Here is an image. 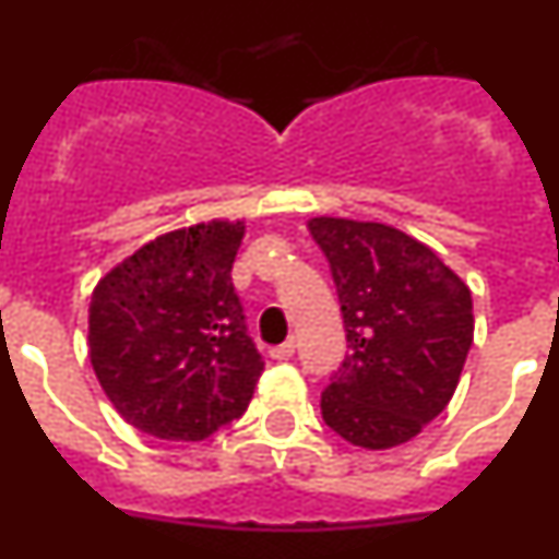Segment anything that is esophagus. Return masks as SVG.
Returning <instances> with one entry per match:
<instances>
[{
    "mask_svg": "<svg viewBox=\"0 0 559 559\" xmlns=\"http://www.w3.org/2000/svg\"><path fill=\"white\" fill-rule=\"evenodd\" d=\"M294 353H296L294 341H285V344H280V347L269 349V355L274 360H290V358H294Z\"/></svg>",
    "mask_w": 559,
    "mask_h": 559,
    "instance_id": "34e87169",
    "label": "esophagus"
}]
</instances>
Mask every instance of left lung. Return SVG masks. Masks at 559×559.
Instances as JSON below:
<instances>
[{
  "instance_id": "left-lung-1",
  "label": "left lung",
  "mask_w": 559,
  "mask_h": 559,
  "mask_svg": "<svg viewBox=\"0 0 559 559\" xmlns=\"http://www.w3.org/2000/svg\"><path fill=\"white\" fill-rule=\"evenodd\" d=\"M308 229L333 271L349 347L322 392L324 423L367 451L403 445L456 392L473 344L471 288L394 226L322 215Z\"/></svg>"
}]
</instances>
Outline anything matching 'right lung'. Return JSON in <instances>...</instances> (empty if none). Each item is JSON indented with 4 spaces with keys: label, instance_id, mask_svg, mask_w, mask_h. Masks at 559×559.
Wrapping results in <instances>:
<instances>
[{
    "label": "right lung",
    "instance_id": "right-lung-1",
    "mask_svg": "<svg viewBox=\"0 0 559 559\" xmlns=\"http://www.w3.org/2000/svg\"><path fill=\"white\" fill-rule=\"evenodd\" d=\"M243 231V221L167 231L97 283L88 358L142 433L199 442L249 408L263 358L231 285Z\"/></svg>",
    "mask_w": 559,
    "mask_h": 559
}]
</instances>
